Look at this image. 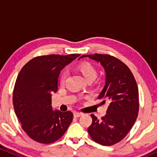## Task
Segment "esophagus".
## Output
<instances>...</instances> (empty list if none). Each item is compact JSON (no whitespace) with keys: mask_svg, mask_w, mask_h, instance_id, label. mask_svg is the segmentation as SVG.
I'll return each mask as SVG.
<instances>
[{"mask_svg":"<svg viewBox=\"0 0 157 157\" xmlns=\"http://www.w3.org/2000/svg\"><path fill=\"white\" fill-rule=\"evenodd\" d=\"M82 115H83V114L80 113V112H74V116L75 117V118H78V117H80Z\"/></svg>","mask_w":157,"mask_h":157,"instance_id":"1","label":"esophagus"}]
</instances>
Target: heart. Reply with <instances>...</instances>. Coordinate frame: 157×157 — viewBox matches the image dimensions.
I'll use <instances>...</instances> for the list:
<instances>
[{
	"mask_svg": "<svg viewBox=\"0 0 157 157\" xmlns=\"http://www.w3.org/2000/svg\"><path fill=\"white\" fill-rule=\"evenodd\" d=\"M79 70L81 72V74L84 77V78L87 80H94L97 77V70L96 69L92 66L91 64L89 63H81L78 67ZM67 77V72H63L60 77V83L62 85H63L65 83L66 79Z\"/></svg>",
	"mask_w": 157,
	"mask_h": 157,
	"instance_id": "heart-1",
	"label": "heart"
}]
</instances>
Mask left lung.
I'll return each mask as SVG.
<instances>
[{
    "label": "left lung",
    "instance_id": "left-lung-1",
    "mask_svg": "<svg viewBox=\"0 0 157 157\" xmlns=\"http://www.w3.org/2000/svg\"><path fill=\"white\" fill-rule=\"evenodd\" d=\"M104 67L106 82L98 96L101 105L108 104L106 115L99 121L91 115L87 131L92 140L102 146H112L125 138L139 112V90L130 69L118 59L108 54L83 55Z\"/></svg>",
    "mask_w": 157,
    "mask_h": 157
}]
</instances>
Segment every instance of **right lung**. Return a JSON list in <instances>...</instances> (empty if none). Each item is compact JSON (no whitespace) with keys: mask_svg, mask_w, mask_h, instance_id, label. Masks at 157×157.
<instances>
[{"mask_svg":"<svg viewBox=\"0 0 157 157\" xmlns=\"http://www.w3.org/2000/svg\"><path fill=\"white\" fill-rule=\"evenodd\" d=\"M80 56L47 55L27 63L19 73L13 91L14 112L32 140L49 144L60 139L73 121L70 111H52L51 97L58 90L60 71Z\"/></svg>","mask_w":157,"mask_h":157,"instance_id":"1","label":"right lung"}]
</instances>
